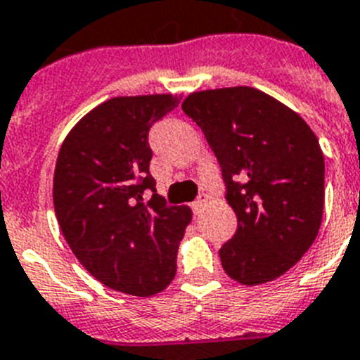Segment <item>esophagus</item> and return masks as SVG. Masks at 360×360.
Segmentation results:
<instances>
[{
    "instance_id": "34e87169",
    "label": "esophagus",
    "mask_w": 360,
    "mask_h": 360,
    "mask_svg": "<svg viewBox=\"0 0 360 360\" xmlns=\"http://www.w3.org/2000/svg\"><path fill=\"white\" fill-rule=\"evenodd\" d=\"M207 201H208V195L207 194H201L198 199H195L194 203H192V210H194L195 214H199V212H201V210H203L205 205H207Z\"/></svg>"
}]
</instances>
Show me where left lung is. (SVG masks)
Returning <instances> with one entry per match:
<instances>
[{"label": "left lung", "instance_id": "obj_1", "mask_svg": "<svg viewBox=\"0 0 360 360\" xmlns=\"http://www.w3.org/2000/svg\"><path fill=\"white\" fill-rule=\"evenodd\" d=\"M183 111L221 166L236 234L219 249L225 273L258 285L288 273L319 234L324 155L300 115L255 87L192 93Z\"/></svg>", "mask_w": 360, "mask_h": 360}]
</instances>
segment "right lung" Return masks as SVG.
<instances>
[{
  "mask_svg": "<svg viewBox=\"0 0 360 360\" xmlns=\"http://www.w3.org/2000/svg\"><path fill=\"white\" fill-rule=\"evenodd\" d=\"M174 95L115 96L80 119L60 148L56 219L78 262L115 291L152 297L170 285L192 219L170 207L150 174V128L177 108ZM144 191H153L148 204Z\"/></svg>",
  "mask_w": 360,
  "mask_h": 360,
  "instance_id": "right-lung-1",
  "label": "right lung"
}]
</instances>
